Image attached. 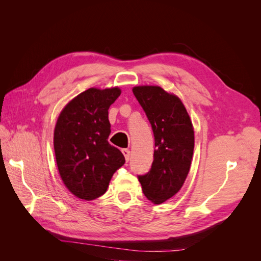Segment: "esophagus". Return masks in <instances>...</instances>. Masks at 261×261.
Masks as SVG:
<instances>
[{
    "label": "esophagus",
    "mask_w": 261,
    "mask_h": 261,
    "mask_svg": "<svg viewBox=\"0 0 261 261\" xmlns=\"http://www.w3.org/2000/svg\"><path fill=\"white\" fill-rule=\"evenodd\" d=\"M122 153L124 154V156H125V160H126V162H128L129 161V155H130V151L128 149H122Z\"/></svg>",
    "instance_id": "1"
}]
</instances>
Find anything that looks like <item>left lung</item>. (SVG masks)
I'll use <instances>...</instances> for the list:
<instances>
[{"mask_svg": "<svg viewBox=\"0 0 261 261\" xmlns=\"http://www.w3.org/2000/svg\"><path fill=\"white\" fill-rule=\"evenodd\" d=\"M133 93L154 136L151 169L138 180L147 198L159 204L174 196L187 177L195 145L193 124L181 101L161 87H134Z\"/></svg>", "mask_w": 261, "mask_h": 261, "instance_id": "obj_1", "label": "left lung"}]
</instances>
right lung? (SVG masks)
<instances>
[{
  "label": "right lung",
  "mask_w": 261,
  "mask_h": 261,
  "mask_svg": "<svg viewBox=\"0 0 261 261\" xmlns=\"http://www.w3.org/2000/svg\"><path fill=\"white\" fill-rule=\"evenodd\" d=\"M121 94L118 88H90L61 112L54 129V151L63 183L85 200L103 195L114 173L125 163L123 153L109 144L108 110Z\"/></svg>",
  "instance_id": "right-lung-1"
}]
</instances>
